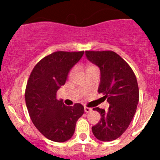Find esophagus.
<instances>
[{"instance_id":"34e87169","label":"esophagus","mask_w":160,"mask_h":160,"mask_svg":"<svg viewBox=\"0 0 160 160\" xmlns=\"http://www.w3.org/2000/svg\"><path fill=\"white\" fill-rule=\"evenodd\" d=\"M84 110H85V112H87V113H89V112H90V111H92V109L90 108V107H86V106L84 107Z\"/></svg>"}]
</instances>
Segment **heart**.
<instances>
[{
	"label": "heart",
	"instance_id": "heart-1",
	"mask_svg": "<svg viewBox=\"0 0 160 160\" xmlns=\"http://www.w3.org/2000/svg\"><path fill=\"white\" fill-rule=\"evenodd\" d=\"M94 69H97V67H96L94 65H92V64H88L87 66V67H86V72H88V71H90V70H94ZM73 73V69H72L70 71V73H69V76H72V74Z\"/></svg>",
	"mask_w": 160,
	"mask_h": 160
}]
</instances>
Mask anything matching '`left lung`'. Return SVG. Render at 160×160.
<instances>
[{
    "label": "left lung",
    "mask_w": 160,
    "mask_h": 160,
    "mask_svg": "<svg viewBox=\"0 0 160 160\" xmlns=\"http://www.w3.org/2000/svg\"><path fill=\"white\" fill-rule=\"evenodd\" d=\"M89 61L101 71L98 93L110 104L108 110L93 108L101 114L98 124L92 127L94 136L101 141H112L125 132L136 112L139 99L135 74L128 62L111 50L86 51Z\"/></svg>",
    "instance_id": "1"
}]
</instances>
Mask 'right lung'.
<instances>
[{
    "label": "right lung",
    "instance_id": "obj_1",
    "mask_svg": "<svg viewBox=\"0 0 160 160\" xmlns=\"http://www.w3.org/2000/svg\"><path fill=\"white\" fill-rule=\"evenodd\" d=\"M83 53L84 51L52 53L37 63L28 79L25 98L29 117L37 129L49 140H69L78 119L84 113L80 103L67 107L62 100L57 99V91Z\"/></svg>",
    "mask_w": 160,
    "mask_h": 160
}]
</instances>
